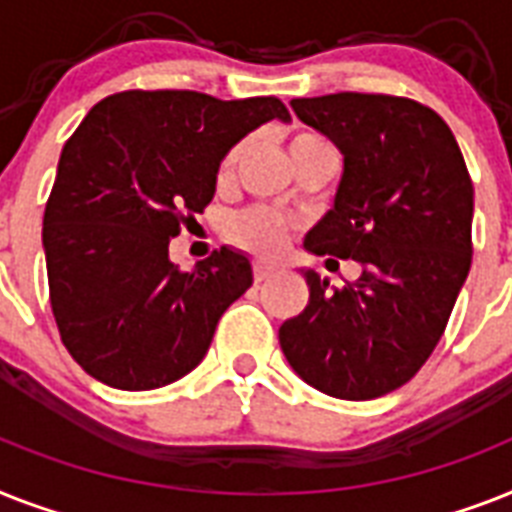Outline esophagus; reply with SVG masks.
I'll return each mask as SVG.
<instances>
[{"label": "esophagus", "instance_id": "obj_1", "mask_svg": "<svg viewBox=\"0 0 512 512\" xmlns=\"http://www.w3.org/2000/svg\"><path fill=\"white\" fill-rule=\"evenodd\" d=\"M276 265H270V263H255V278L257 281H265V278H270L273 273H276Z\"/></svg>", "mask_w": 512, "mask_h": 512}]
</instances>
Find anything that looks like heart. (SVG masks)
<instances>
[{"label": "heart", "instance_id": "b5f03b06", "mask_svg": "<svg viewBox=\"0 0 512 512\" xmlns=\"http://www.w3.org/2000/svg\"><path fill=\"white\" fill-rule=\"evenodd\" d=\"M318 139L313 134H297L292 139V147H299V144H307V141ZM242 147H234L223 157L220 162V178H226L234 168L236 157H239ZM228 234L234 239L239 247L249 249V252H257V255H276L278 249L284 247L286 239V220L276 213H268V210H247L239 218H234Z\"/></svg>", "mask_w": 512, "mask_h": 512}]
</instances>
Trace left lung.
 I'll use <instances>...</instances> for the list:
<instances>
[{"mask_svg":"<svg viewBox=\"0 0 512 512\" xmlns=\"http://www.w3.org/2000/svg\"><path fill=\"white\" fill-rule=\"evenodd\" d=\"M292 110L344 157L334 207L305 249L350 257L360 278L328 289L302 268L310 299L278 342L318 392L373 400L421 371L450 321L471 270V176L450 126L413 99L344 91L292 99Z\"/></svg>","mask_w":512,"mask_h":512,"instance_id":"left-lung-1","label":"left lung"}]
</instances>
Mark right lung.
Returning a JSON list of instances; mask_svg holds the SVG:
<instances>
[{
    "label": "right lung",
    "instance_id": "add662e5",
    "mask_svg": "<svg viewBox=\"0 0 512 512\" xmlns=\"http://www.w3.org/2000/svg\"><path fill=\"white\" fill-rule=\"evenodd\" d=\"M268 120H292L281 99L120 91L62 147L41 244L62 344L91 378L147 392L202 363L252 263L220 247L184 273L168 244L213 202L223 157Z\"/></svg>",
    "mask_w": 512,
    "mask_h": 512
}]
</instances>
